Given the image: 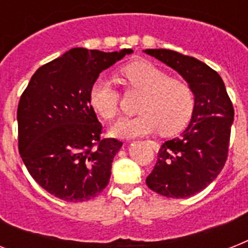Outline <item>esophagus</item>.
Here are the masks:
<instances>
[{
    "instance_id": "1",
    "label": "esophagus",
    "mask_w": 248,
    "mask_h": 248,
    "mask_svg": "<svg viewBox=\"0 0 248 248\" xmlns=\"http://www.w3.org/2000/svg\"><path fill=\"white\" fill-rule=\"evenodd\" d=\"M148 143L151 144L152 148H153V149H155V151H158V149H159L158 143H155V141H151V140H149V141H148Z\"/></svg>"
}]
</instances>
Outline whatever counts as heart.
Instances as JSON below:
<instances>
[{
    "instance_id": "b5f03b06",
    "label": "heart",
    "mask_w": 248,
    "mask_h": 248,
    "mask_svg": "<svg viewBox=\"0 0 248 248\" xmlns=\"http://www.w3.org/2000/svg\"><path fill=\"white\" fill-rule=\"evenodd\" d=\"M130 90L141 93L138 103L140 114L122 118L113 124L110 134L117 138H136L158 131L170 136L188 124L194 109L192 87L149 62H134L120 69ZM120 93L108 79L97 78L89 93L90 105L104 120H113L120 108Z\"/></svg>"
}]
</instances>
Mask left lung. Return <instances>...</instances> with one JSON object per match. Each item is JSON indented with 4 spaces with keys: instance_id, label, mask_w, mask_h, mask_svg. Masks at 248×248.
Segmentation results:
<instances>
[{
    "instance_id": "obj_1",
    "label": "left lung",
    "mask_w": 248,
    "mask_h": 248,
    "mask_svg": "<svg viewBox=\"0 0 248 248\" xmlns=\"http://www.w3.org/2000/svg\"><path fill=\"white\" fill-rule=\"evenodd\" d=\"M188 82L194 93L192 120L179 138L161 145L147 185L161 196L186 198L215 180L228 157L234 109L217 72L196 58L147 48Z\"/></svg>"
}]
</instances>
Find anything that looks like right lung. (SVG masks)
<instances>
[{
    "label": "right lung",
    "mask_w": 248,
    "mask_h": 248,
    "mask_svg": "<svg viewBox=\"0 0 248 248\" xmlns=\"http://www.w3.org/2000/svg\"><path fill=\"white\" fill-rule=\"evenodd\" d=\"M131 48L76 47L38 68L17 105L19 153L31 176L59 200L83 202L108 185L117 139H100L89 93L101 72Z\"/></svg>",
    "instance_id": "obj_1"
}]
</instances>
